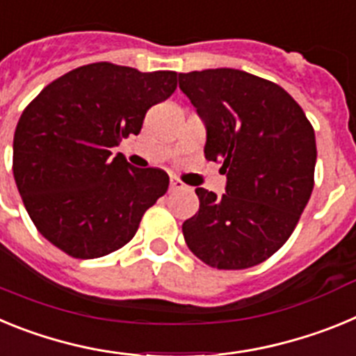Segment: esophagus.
<instances>
[{
  "label": "esophagus",
  "instance_id": "1",
  "mask_svg": "<svg viewBox=\"0 0 356 356\" xmlns=\"http://www.w3.org/2000/svg\"><path fill=\"white\" fill-rule=\"evenodd\" d=\"M185 188L184 181H180L178 178H171V191H181Z\"/></svg>",
  "mask_w": 356,
  "mask_h": 356
}]
</instances>
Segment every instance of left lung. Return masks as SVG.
Segmentation results:
<instances>
[{
  "label": "left lung",
  "instance_id": "8db88e82",
  "mask_svg": "<svg viewBox=\"0 0 356 356\" xmlns=\"http://www.w3.org/2000/svg\"><path fill=\"white\" fill-rule=\"evenodd\" d=\"M207 128L205 159L222 163L226 193L196 188L184 222L188 250L217 269H248L291 237L314 188L316 135L280 85L238 69L180 72Z\"/></svg>",
  "mask_w": 356,
  "mask_h": 356
}]
</instances>
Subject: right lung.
I'll list each match as a JSON object with an SVG mask.
<instances>
[{
  "mask_svg": "<svg viewBox=\"0 0 356 356\" xmlns=\"http://www.w3.org/2000/svg\"><path fill=\"white\" fill-rule=\"evenodd\" d=\"M175 89V71L97 62L51 81L24 108L14 134L15 185L58 250L99 259L134 238L169 176L134 168L112 147L139 134L147 110Z\"/></svg>",
  "mask_w": 356,
  "mask_h": 356,
  "instance_id": "obj_1",
  "label": "right lung"
}]
</instances>
